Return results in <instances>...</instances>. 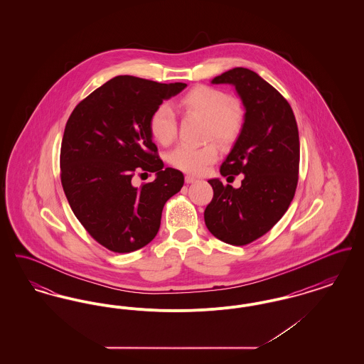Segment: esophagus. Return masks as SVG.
<instances>
[{
    "mask_svg": "<svg viewBox=\"0 0 364 364\" xmlns=\"http://www.w3.org/2000/svg\"><path fill=\"white\" fill-rule=\"evenodd\" d=\"M195 181H198V178H196V177H193V176H190V174H187V176H186V183H187V184H191V183H195Z\"/></svg>",
    "mask_w": 364,
    "mask_h": 364,
    "instance_id": "esophagus-1",
    "label": "esophagus"
}]
</instances>
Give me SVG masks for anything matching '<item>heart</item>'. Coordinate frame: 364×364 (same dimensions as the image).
Returning a JSON list of instances; mask_svg holds the SVG:
<instances>
[{
  "instance_id": "b5f03b06",
  "label": "heart",
  "mask_w": 364,
  "mask_h": 364,
  "mask_svg": "<svg viewBox=\"0 0 364 364\" xmlns=\"http://www.w3.org/2000/svg\"><path fill=\"white\" fill-rule=\"evenodd\" d=\"M178 105L183 110L206 120V139H215L223 146H230L242 135L245 122L244 109L220 88L196 86L180 98ZM149 125L153 138L159 144L168 146L176 138V116L169 105H159L153 112ZM217 158L218 147L214 143L199 147L181 144L168 154V162L181 172L199 174Z\"/></svg>"
}]
</instances>
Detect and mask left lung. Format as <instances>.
Here are the masks:
<instances>
[{
  "mask_svg": "<svg viewBox=\"0 0 364 364\" xmlns=\"http://www.w3.org/2000/svg\"><path fill=\"white\" fill-rule=\"evenodd\" d=\"M213 85H232L245 110L242 135L223 162V176L244 174L240 188L208 180L214 191L205 210L213 236L245 245L267 233L289 208L299 176L300 143L288 101L258 73L233 68L215 76Z\"/></svg>",
  "mask_w": 364,
  "mask_h": 364,
  "instance_id": "1",
  "label": "left lung"
}]
</instances>
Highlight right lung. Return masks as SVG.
I'll return each mask as SVG.
<instances>
[{
    "mask_svg": "<svg viewBox=\"0 0 364 364\" xmlns=\"http://www.w3.org/2000/svg\"><path fill=\"white\" fill-rule=\"evenodd\" d=\"M186 83H156L116 76L77 105L61 143V184L87 232L113 252H132L158 233L162 208L181 190L184 176L164 168L150 132V117ZM138 171L156 180L139 189Z\"/></svg>",
    "mask_w": 364,
    "mask_h": 364,
    "instance_id": "add662e5",
    "label": "right lung"
}]
</instances>
